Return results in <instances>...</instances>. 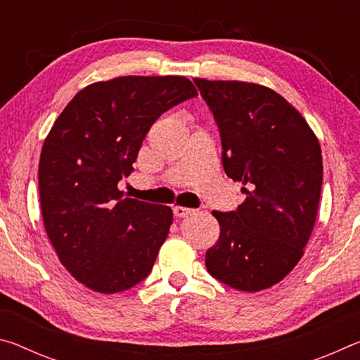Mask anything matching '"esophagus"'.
Returning a JSON list of instances; mask_svg holds the SVG:
<instances>
[{
  "label": "esophagus",
  "instance_id": "1",
  "mask_svg": "<svg viewBox=\"0 0 360 360\" xmlns=\"http://www.w3.org/2000/svg\"><path fill=\"white\" fill-rule=\"evenodd\" d=\"M173 212H174L176 217H187L188 214H192L193 210L186 208V206H174Z\"/></svg>",
  "mask_w": 360,
  "mask_h": 360
}]
</instances>
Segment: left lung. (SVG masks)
<instances>
[{
    "label": "left lung",
    "instance_id": "8db88e82",
    "mask_svg": "<svg viewBox=\"0 0 360 360\" xmlns=\"http://www.w3.org/2000/svg\"><path fill=\"white\" fill-rule=\"evenodd\" d=\"M221 133L224 172L241 182L236 211H212L221 235L208 273L236 290L271 288L303 255L318 214L322 155L302 114L275 90L193 79Z\"/></svg>",
    "mask_w": 360,
    "mask_h": 360
}]
</instances>
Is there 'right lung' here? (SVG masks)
<instances>
[{
	"label": "right lung",
	"mask_w": 360,
	"mask_h": 360,
	"mask_svg": "<svg viewBox=\"0 0 360 360\" xmlns=\"http://www.w3.org/2000/svg\"><path fill=\"white\" fill-rule=\"evenodd\" d=\"M197 95L182 76H122L87 85L52 125L39 158L42 221L60 262L89 289L115 294L150 273L173 211L125 198L117 184L152 124Z\"/></svg>",
	"instance_id": "obj_1"
}]
</instances>
